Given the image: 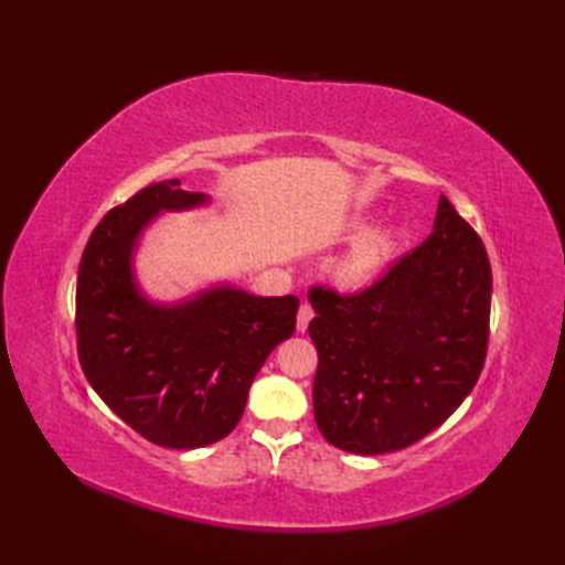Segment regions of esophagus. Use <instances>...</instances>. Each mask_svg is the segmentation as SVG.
I'll return each instance as SVG.
<instances>
[{
	"mask_svg": "<svg viewBox=\"0 0 565 565\" xmlns=\"http://www.w3.org/2000/svg\"><path fill=\"white\" fill-rule=\"evenodd\" d=\"M310 320H313V308H310L308 303H301V308H298V318H296L298 332H306Z\"/></svg>",
	"mask_w": 565,
	"mask_h": 565,
	"instance_id": "obj_1",
	"label": "esophagus"
}]
</instances>
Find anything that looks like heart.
I'll return each mask as SVG.
<instances>
[{"instance_id": "obj_1", "label": "heart", "mask_w": 565, "mask_h": 565, "mask_svg": "<svg viewBox=\"0 0 565 565\" xmlns=\"http://www.w3.org/2000/svg\"><path fill=\"white\" fill-rule=\"evenodd\" d=\"M369 218H354L347 231L359 235L366 231ZM401 247V233L395 227L371 231L347 247V252L330 264V279L342 291H362L386 271L395 252Z\"/></svg>"}]
</instances>
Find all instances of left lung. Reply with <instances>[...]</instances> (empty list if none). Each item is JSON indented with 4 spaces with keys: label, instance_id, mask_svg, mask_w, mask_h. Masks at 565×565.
I'll use <instances>...</instances> for the list:
<instances>
[{
    "label": "left lung",
    "instance_id": "left-lung-1",
    "mask_svg": "<svg viewBox=\"0 0 565 565\" xmlns=\"http://www.w3.org/2000/svg\"><path fill=\"white\" fill-rule=\"evenodd\" d=\"M493 276L481 237L439 199L423 245L362 294L313 286L316 423L332 447L388 454L437 429L486 362Z\"/></svg>",
    "mask_w": 565,
    "mask_h": 565
}]
</instances>
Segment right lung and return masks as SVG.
<instances>
[{"mask_svg": "<svg viewBox=\"0 0 565 565\" xmlns=\"http://www.w3.org/2000/svg\"><path fill=\"white\" fill-rule=\"evenodd\" d=\"M179 179L150 184L94 227L77 271V354L99 398L138 435L199 449L231 435L257 371L296 330V296H255L233 284L177 303L152 301L134 255L164 211L206 206Z\"/></svg>", "mask_w": 565, "mask_h": 565, "instance_id": "right-lung-1", "label": "right lung"}]
</instances>
